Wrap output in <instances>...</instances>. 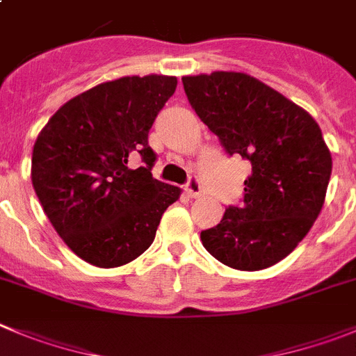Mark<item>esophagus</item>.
<instances>
[{"instance_id":"34e87169","label":"esophagus","mask_w":356,"mask_h":356,"mask_svg":"<svg viewBox=\"0 0 356 356\" xmlns=\"http://www.w3.org/2000/svg\"><path fill=\"white\" fill-rule=\"evenodd\" d=\"M185 192L188 194V197H200V195L203 194V187H201L200 180H197L195 176H192L191 180H188V184L185 185Z\"/></svg>"}]
</instances>
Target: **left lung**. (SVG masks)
Listing matches in <instances>:
<instances>
[{"instance_id": "left-lung-1", "label": "left lung", "mask_w": 356, "mask_h": 356, "mask_svg": "<svg viewBox=\"0 0 356 356\" xmlns=\"http://www.w3.org/2000/svg\"><path fill=\"white\" fill-rule=\"evenodd\" d=\"M201 122L252 172L242 207L201 231L204 249L234 270L268 268L295 250L321 211L332 155L316 120L279 91L243 72L185 76Z\"/></svg>"}]
</instances>
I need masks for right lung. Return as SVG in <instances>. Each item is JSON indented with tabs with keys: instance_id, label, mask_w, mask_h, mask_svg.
<instances>
[{
	"instance_id": "add662e5",
	"label": "right lung",
	"mask_w": 356,
	"mask_h": 356,
	"mask_svg": "<svg viewBox=\"0 0 356 356\" xmlns=\"http://www.w3.org/2000/svg\"><path fill=\"white\" fill-rule=\"evenodd\" d=\"M172 76H127L74 97L40 130L31 156L37 197L72 252L99 268L141 256L175 185L152 176L148 132L176 90ZM143 165L134 168L131 162Z\"/></svg>"
}]
</instances>
